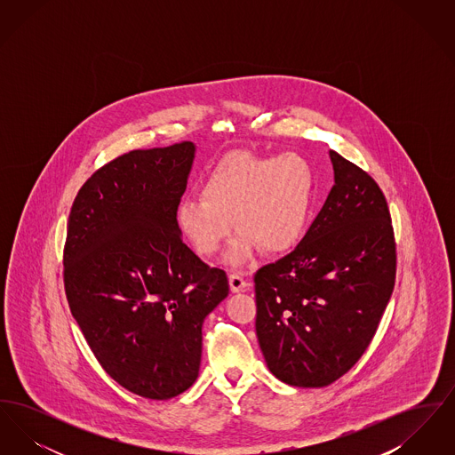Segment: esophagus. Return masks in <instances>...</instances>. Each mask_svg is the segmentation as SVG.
<instances>
[{
	"label": "esophagus",
	"instance_id": "1",
	"mask_svg": "<svg viewBox=\"0 0 455 455\" xmlns=\"http://www.w3.org/2000/svg\"><path fill=\"white\" fill-rule=\"evenodd\" d=\"M228 284H230V290H232L234 293L243 291V290H247V288L251 286V283L247 282V280H243V276H242L240 273H232V275L228 276Z\"/></svg>",
	"mask_w": 455,
	"mask_h": 455
}]
</instances>
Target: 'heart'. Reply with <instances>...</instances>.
Here are the masks:
<instances>
[{
    "label": "heart",
    "mask_w": 455,
    "mask_h": 455,
    "mask_svg": "<svg viewBox=\"0 0 455 455\" xmlns=\"http://www.w3.org/2000/svg\"><path fill=\"white\" fill-rule=\"evenodd\" d=\"M312 191L314 173L297 153H234L206 177L201 197L179 204L175 225L197 254L213 256L230 235L234 220L238 235L225 260L240 267L252 259L258 245L267 254H278L297 243Z\"/></svg>",
    "instance_id": "1"
}]
</instances>
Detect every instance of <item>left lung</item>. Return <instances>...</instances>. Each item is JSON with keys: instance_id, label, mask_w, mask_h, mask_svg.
Returning <instances> with one entry per match:
<instances>
[{"instance_id": "8db88e82", "label": "left lung", "mask_w": 455, "mask_h": 455, "mask_svg": "<svg viewBox=\"0 0 455 455\" xmlns=\"http://www.w3.org/2000/svg\"><path fill=\"white\" fill-rule=\"evenodd\" d=\"M334 186L300 243L260 267L256 332L271 373L288 386L324 387L365 353L389 303L395 243L377 182L329 152Z\"/></svg>"}]
</instances>
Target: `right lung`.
<instances>
[{
    "label": "right lung",
    "instance_id": "add662e5",
    "mask_svg": "<svg viewBox=\"0 0 455 455\" xmlns=\"http://www.w3.org/2000/svg\"><path fill=\"white\" fill-rule=\"evenodd\" d=\"M195 158L191 141L126 153L88 179L68 221L71 314L108 375L156 401L195 384L203 323L228 295L175 225Z\"/></svg>",
    "mask_w": 455,
    "mask_h": 455
}]
</instances>
